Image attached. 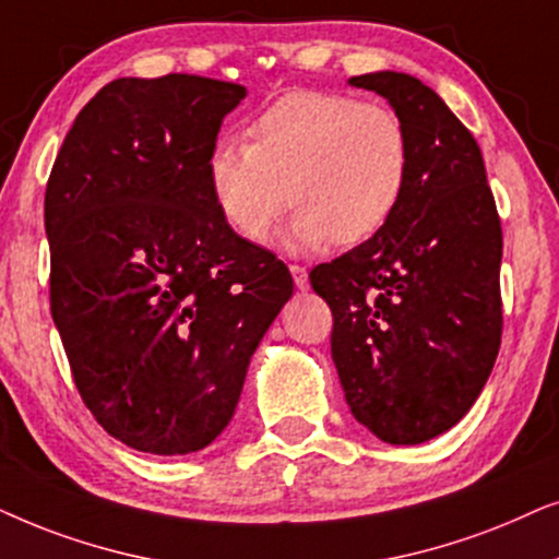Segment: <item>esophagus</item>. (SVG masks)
<instances>
[{"label":"esophagus","mask_w":559,"mask_h":559,"mask_svg":"<svg viewBox=\"0 0 559 559\" xmlns=\"http://www.w3.org/2000/svg\"><path fill=\"white\" fill-rule=\"evenodd\" d=\"M292 275H294L296 288H299V292H307V288H309L307 267H304V265H292Z\"/></svg>","instance_id":"obj_1"}]
</instances>
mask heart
I'll return each mask as SVG.
<instances>
[{"label":"heart","instance_id":"1","mask_svg":"<svg viewBox=\"0 0 559 559\" xmlns=\"http://www.w3.org/2000/svg\"><path fill=\"white\" fill-rule=\"evenodd\" d=\"M245 138L217 140L204 163L214 206L245 240H263L292 202L294 248H347L381 233L404 202L412 138L385 104L296 88L260 109Z\"/></svg>","mask_w":559,"mask_h":559}]
</instances>
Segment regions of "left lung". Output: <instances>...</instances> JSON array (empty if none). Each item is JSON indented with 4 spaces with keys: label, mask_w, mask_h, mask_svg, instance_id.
<instances>
[{
    "label": "left lung",
    "mask_w": 559,
    "mask_h": 559,
    "mask_svg": "<svg viewBox=\"0 0 559 559\" xmlns=\"http://www.w3.org/2000/svg\"><path fill=\"white\" fill-rule=\"evenodd\" d=\"M349 84L385 96L412 138L404 202L381 233L309 273L332 309L349 412L378 440L419 444L471 412L501 347L503 235L480 147L408 73Z\"/></svg>",
    "instance_id": "8db88e82"
}]
</instances>
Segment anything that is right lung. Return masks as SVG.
I'll list each match as a JSON object with an SVG mask.
<instances>
[{"instance_id":"right-lung-1","label":"right lung","mask_w":559,"mask_h":559,"mask_svg":"<svg viewBox=\"0 0 559 559\" xmlns=\"http://www.w3.org/2000/svg\"><path fill=\"white\" fill-rule=\"evenodd\" d=\"M245 86L191 73L109 81L46 186L50 314L94 419L189 455L233 419L288 267L222 219L204 163Z\"/></svg>"}]
</instances>
